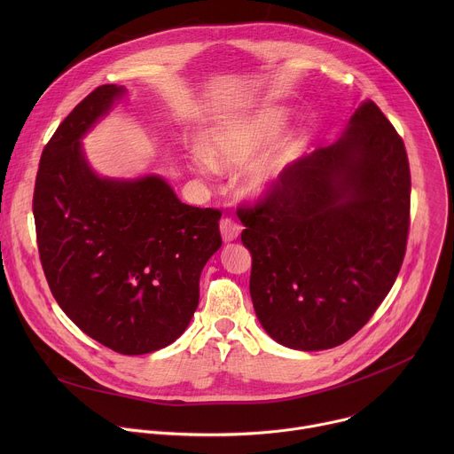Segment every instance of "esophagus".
<instances>
[{"label": "esophagus", "instance_id": "esophagus-1", "mask_svg": "<svg viewBox=\"0 0 454 454\" xmlns=\"http://www.w3.org/2000/svg\"><path fill=\"white\" fill-rule=\"evenodd\" d=\"M219 230H221V237L224 242H233L239 235H240V224L231 221V219H223L221 224H219Z\"/></svg>", "mask_w": 454, "mask_h": 454}]
</instances>
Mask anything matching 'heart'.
Masks as SVG:
<instances>
[{"instance_id":"heart-1","label":"heart","mask_w":454,"mask_h":454,"mask_svg":"<svg viewBox=\"0 0 454 454\" xmlns=\"http://www.w3.org/2000/svg\"><path fill=\"white\" fill-rule=\"evenodd\" d=\"M287 123L289 114L277 106L235 114L210 129L205 138V151L193 153L192 165L200 174L207 176L215 167L233 170L247 163L240 176L242 193L253 201L266 200L282 184L303 145V138L296 133L278 139L286 131ZM270 145L274 147L270 148ZM262 150L267 153H263ZM258 153L262 156L258 157Z\"/></svg>"}]
</instances>
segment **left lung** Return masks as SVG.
Returning a JSON list of instances; mask_svg holds the SVG:
<instances>
[{
	"label": "left lung",
	"mask_w": 454,
	"mask_h": 454,
	"mask_svg": "<svg viewBox=\"0 0 454 454\" xmlns=\"http://www.w3.org/2000/svg\"><path fill=\"white\" fill-rule=\"evenodd\" d=\"M410 190L404 142L364 100L334 144L294 161L277 192L240 212L254 314L277 343L327 350L372 317L403 266Z\"/></svg>",
	"instance_id": "left-lung-1"
}]
</instances>
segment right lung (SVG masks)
<instances>
[{
	"instance_id": "obj_1",
	"label": "right lung",
	"mask_w": 454,
	"mask_h": 454,
	"mask_svg": "<svg viewBox=\"0 0 454 454\" xmlns=\"http://www.w3.org/2000/svg\"><path fill=\"white\" fill-rule=\"evenodd\" d=\"M127 95L104 84L57 127L34 190L41 264L53 298L100 345L142 356L174 343L200 303L221 247V212L177 200L160 174L107 177L82 138Z\"/></svg>"
}]
</instances>
